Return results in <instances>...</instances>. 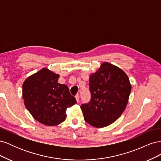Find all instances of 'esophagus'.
<instances>
[{"instance_id":"esophagus-1","label":"esophagus","mask_w":161,"mask_h":161,"mask_svg":"<svg viewBox=\"0 0 161 161\" xmlns=\"http://www.w3.org/2000/svg\"><path fill=\"white\" fill-rule=\"evenodd\" d=\"M75 98H76V100L77 102L79 101V99H80V95L79 94H77L76 96H75Z\"/></svg>"}]
</instances>
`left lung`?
I'll list each match as a JSON object with an SVG mask.
<instances>
[{
    "label": "left lung",
    "mask_w": 161,
    "mask_h": 161,
    "mask_svg": "<svg viewBox=\"0 0 161 161\" xmlns=\"http://www.w3.org/2000/svg\"><path fill=\"white\" fill-rule=\"evenodd\" d=\"M91 99L80 108L85 121L95 128L114 123L123 113L131 92L127 75L108 62L89 78Z\"/></svg>",
    "instance_id": "obj_1"
}]
</instances>
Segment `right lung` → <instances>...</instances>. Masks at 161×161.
Listing matches in <instances>:
<instances>
[{"label":"right lung","instance_id":"right-lung-1","mask_svg":"<svg viewBox=\"0 0 161 161\" xmlns=\"http://www.w3.org/2000/svg\"><path fill=\"white\" fill-rule=\"evenodd\" d=\"M59 75L43 69L23 85V98L27 110L39 122L56 125L64 121L68 108L76 103L66 85L58 82Z\"/></svg>","mask_w":161,"mask_h":161}]
</instances>
